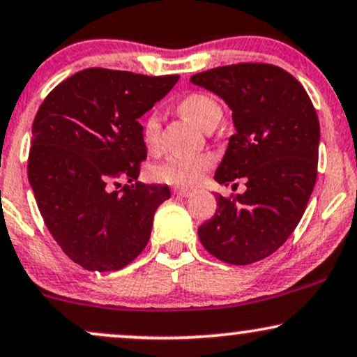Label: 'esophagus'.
Instances as JSON below:
<instances>
[{"mask_svg":"<svg viewBox=\"0 0 357 357\" xmlns=\"http://www.w3.org/2000/svg\"><path fill=\"white\" fill-rule=\"evenodd\" d=\"M173 195L178 197H190L192 195V191L188 190V188H174Z\"/></svg>","mask_w":357,"mask_h":357,"instance_id":"esophagus-1","label":"esophagus"}]
</instances>
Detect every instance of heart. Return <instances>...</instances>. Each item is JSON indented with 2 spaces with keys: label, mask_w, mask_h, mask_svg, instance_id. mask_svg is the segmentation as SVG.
I'll list each match as a JSON object with an SVG mask.
<instances>
[{
  "label": "heart",
  "mask_w": 357,
  "mask_h": 357,
  "mask_svg": "<svg viewBox=\"0 0 357 357\" xmlns=\"http://www.w3.org/2000/svg\"><path fill=\"white\" fill-rule=\"evenodd\" d=\"M179 109L199 128H206L221 119V106L204 93H191L179 102ZM161 118L156 109L151 111L143 121V141L148 148H156L160 143ZM213 166L209 154H195V156H169L158 166L153 167L154 179L167 184L192 186L201 179L204 171Z\"/></svg>",
  "instance_id": "heart-1"
}]
</instances>
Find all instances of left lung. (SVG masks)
<instances>
[{
    "label": "left lung",
    "mask_w": 357,
    "mask_h": 357,
    "mask_svg": "<svg viewBox=\"0 0 357 357\" xmlns=\"http://www.w3.org/2000/svg\"><path fill=\"white\" fill-rule=\"evenodd\" d=\"M191 83L218 94L233 111L236 132L214 179L225 186L239 178L246 181L243 195H216V214L197 236L227 264L256 263L293 234L314 190L316 109L303 84L274 64L214 68L191 76Z\"/></svg>",
    "instance_id": "obj_1"
}]
</instances>
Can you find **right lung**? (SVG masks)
Segmentation results:
<instances>
[{
  "label": "right lung",
  "instance_id": "add662e5",
  "mask_svg": "<svg viewBox=\"0 0 357 357\" xmlns=\"http://www.w3.org/2000/svg\"><path fill=\"white\" fill-rule=\"evenodd\" d=\"M179 79L88 68L51 91L33 121L28 179L46 227L88 271H118L149 241L167 184L136 181L146 160L137 119ZM123 190L113 192L111 185Z\"/></svg>",
  "mask_w": 357,
  "mask_h": 357
}]
</instances>
